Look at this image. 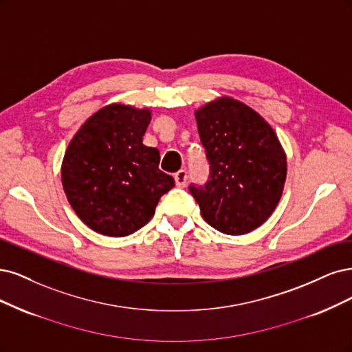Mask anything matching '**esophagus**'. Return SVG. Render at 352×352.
<instances>
[{
	"label": "esophagus",
	"instance_id": "esophagus-1",
	"mask_svg": "<svg viewBox=\"0 0 352 352\" xmlns=\"http://www.w3.org/2000/svg\"><path fill=\"white\" fill-rule=\"evenodd\" d=\"M174 179L177 187H184L187 183V171L186 169H179L178 173L174 174Z\"/></svg>",
	"mask_w": 352,
	"mask_h": 352
}]
</instances>
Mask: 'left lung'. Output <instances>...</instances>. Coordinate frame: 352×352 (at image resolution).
<instances>
[{"mask_svg":"<svg viewBox=\"0 0 352 352\" xmlns=\"http://www.w3.org/2000/svg\"><path fill=\"white\" fill-rule=\"evenodd\" d=\"M209 162L205 186L188 190L214 230L247 234L275 210L287 178V156L275 131L256 111L221 98L196 112Z\"/></svg>","mask_w":352,"mask_h":352,"instance_id":"obj_1","label":"left lung"}]
</instances>
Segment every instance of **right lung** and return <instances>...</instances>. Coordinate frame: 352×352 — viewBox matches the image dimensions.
Instances as JSON below:
<instances>
[{
    "instance_id": "add662e5",
    "label": "right lung",
    "mask_w": 352,
    "mask_h": 352,
    "mask_svg": "<svg viewBox=\"0 0 352 352\" xmlns=\"http://www.w3.org/2000/svg\"><path fill=\"white\" fill-rule=\"evenodd\" d=\"M149 109L108 105L76 133L63 161V187L90 230L126 236L151 221L160 199L174 187L162 173L160 151L143 144Z\"/></svg>"
}]
</instances>
